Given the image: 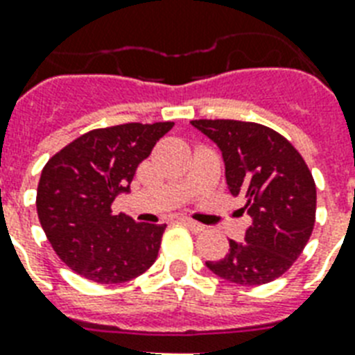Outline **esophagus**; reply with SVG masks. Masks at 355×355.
<instances>
[{
	"label": "esophagus",
	"mask_w": 355,
	"mask_h": 355,
	"mask_svg": "<svg viewBox=\"0 0 355 355\" xmlns=\"http://www.w3.org/2000/svg\"><path fill=\"white\" fill-rule=\"evenodd\" d=\"M180 223H184V225H186L189 230H193V232H202V230H205V227H202L200 223L193 221V219H188V217H180Z\"/></svg>",
	"instance_id": "34e87169"
}]
</instances>
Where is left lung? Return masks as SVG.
Listing matches in <instances>:
<instances>
[{"label":"left lung","mask_w":355,"mask_h":355,"mask_svg":"<svg viewBox=\"0 0 355 355\" xmlns=\"http://www.w3.org/2000/svg\"><path fill=\"white\" fill-rule=\"evenodd\" d=\"M219 147L228 191L252 217L241 243L206 261L214 275L241 286H261L286 272L313 232L317 189L306 162L282 134L234 119L191 121Z\"/></svg>","instance_id":"1"}]
</instances>
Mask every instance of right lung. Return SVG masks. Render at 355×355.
Masks as SVG:
<instances>
[{
	"mask_svg": "<svg viewBox=\"0 0 355 355\" xmlns=\"http://www.w3.org/2000/svg\"><path fill=\"white\" fill-rule=\"evenodd\" d=\"M175 123H127L83 134L42 169L36 211L57 256L97 284H123L156 261L166 225L114 216L134 173Z\"/></svg>",
	"mask_w": 355,
	"mask_h": 355,
	"instance_id": "add662e5",
	"label": "right lung"
}]
</instances>
